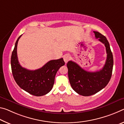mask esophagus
Segmentation results:
<instances>
[{
	"mask_svg": "<svg viewBox=\"0 0 124 124\" xmlns=\"http://www.w3.org/2000/svg\"><path fill=\"white\" fill-rule=\"evenodd\" d=\"M64 60L65 63H67L70 59V56L69 54H66L64 56Z\"/></svg>",
	"mask_w": 124,
	"mask_h": 124,
	"instance_id": "34e87169",
	"label": "esophagus"
}]
</instances>
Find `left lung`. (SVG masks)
Wrapping results in <instances>:
<instances>
[{
	"mask_svg": "<svg viewBox=\"0 0 124 124\" xmlns=\"http://www.w3.org/2000/svg\"><path fill=\"white\" fill-rule=\"evenodd\" d=\"M93 32L96 38L104 44L106 49L107 60L102 69L96 72H88L72 61H69L67 64L71 86L76 93L83 96H90L102 90L109 83L112 74L113 56L108 40L99 32Z\"/></svg>",
	"mask_w": 124,
	"mask_h": 124,
	"instance_id": "1",
	"label": "left lung"
}]
</instances>
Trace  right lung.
Returning a JSON list of instances; mask_svg holds the SVG:
<instances>
[{"label":"right lung","instance_id":"right-lung-1","mask_svg":"<svg viewBox=\"0 0 124 124\" xmlns=\"http://www.w3.org/2000/svg\"><path fill=\"white\" fill-rule=\"evenodd\" d=\"M16 40L11 58V70L14 80L22 90L35 96H44L52 90L55 76L61 66L65 65L63 59L52 60L41 68L29 70L20 65L17 58Z\"/></svg>","mask_w":124,"mask_h":124}]
</instances>
